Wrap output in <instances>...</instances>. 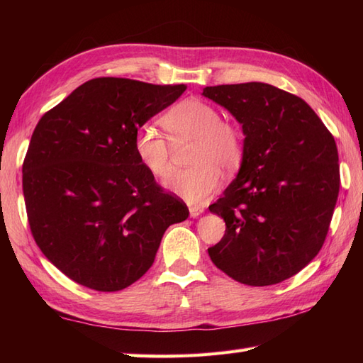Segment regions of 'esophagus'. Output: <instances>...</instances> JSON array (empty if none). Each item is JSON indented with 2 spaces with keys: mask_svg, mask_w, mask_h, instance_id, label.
I'll list each match as a JSON object with an SVG mask.
<instances>
[{
  "mask_svg": "<svg viewBox=\"0 0 363 363\" xmlns=\"http://www.w3.org/2000/svg\"><path fill=\"white\" fill-rule=\"evenodd\" d=\"M189 212H190V217L191 218H196V217H199V215L204 212V207H201V206H190L189 207Z\"/></svg>",
  "mask_w": 363,
  "mask_h": 363,
  "instance_id": "esophagus-1",
  "label": "esophagus"
}]
</instances>
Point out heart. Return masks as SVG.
I'll return each mask as SVG.
<instances>
[{"label":"heart","instance_id":"heart-1","mask_svg":"<svg viewBox=\"0 0 363 363\" xmlns=\"http://www.w3.org/2000/svg\"><path fill=\"white\" fill-rule=\"evenodd\" d=\"M162 126L172 143L194 140L190 165L169 174L165 187L190 204L204 203L220 189L221 169L234 173L242 165L245 143L242 130L225 121L217 107L198 98H189L173 106ZM134 152L142 167L154 177H165L172 172L169 143L157 129L142 126L135 130Z\"/></svg>","mask_w":363,"mask_h":363}]
</instances>
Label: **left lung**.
<instances>
[{"instance_id": "left-lung-1", "label": "left lung", "mask_w": 363, "mask_h": 363, "mask_svg": "<svg viewBox=\"0 0 363 363\" xmlns=\"http://www.w3.org/2000/svg\"><path fill=\"white\" fill-rule=\"evenodd\" d=\"M240 123L245 154L209 206L226 223L209 248L217 268L254 287L279 284L320 252L340 189L333 134L304 99L264 82L203 90Z\"/></svg>"}]
</instances>
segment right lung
Instances as JSON below:
<instances>
[{"label": "right lung", "mask_w": 363, "mask_h": 363, "mask_svg": "<svg viewBox=\"0 0 363 363\" xmlns=\"http://www.w3.org/2000/svg\"><path fill=\"white\" fill-rule=\"evenodd\" d=\"M186 89L90 79L37 123L23 162L28 221L45 257L72 281L129 287L152 265L167 228L189 217L134 152L135 130Z\"/></svg>", "instance_id": "add662e5"}]
</instances>
